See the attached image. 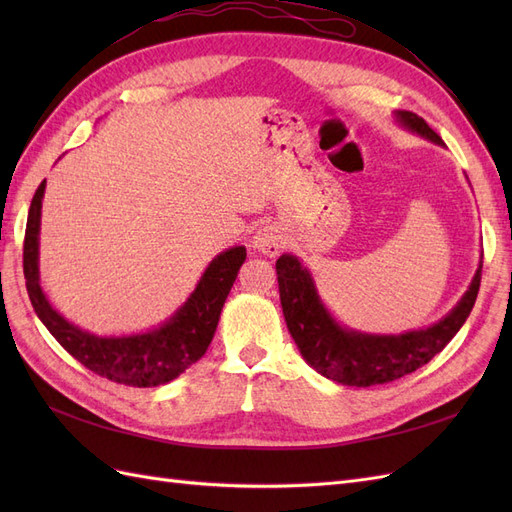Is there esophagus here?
<instances>
[{
	"instance_id": "34e87169",
	"label": "esophagus",
	"mask_w": 512,
	"mask_h": 512,
	"mask_svg": "<svg viewBox=\"0 0 512 512\" xmlns=\"http://www.w3.org/2000/svg\"><path fill=\"white\" fill-rule=\"evenodd\" d=\"M286 245L284 232L277 226H262L254 235V247L265 256H277Z\"/></svg>"
}]
</instances>
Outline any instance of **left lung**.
I'll list each match as a JSON object with an SVG mask.
<instances>
[{
  "label": "left lung",
  "mask_w": 512,
  "mask_h": 512,
  "mask_svg": "<svg viewBox=\"0 0 512 512\" xmlns=\"http://www.w3.org/2000/svg\"><path fill=\"white\" fill-rule=\"evenodd\" d=\"M397 121L427 141L444 145L442 138L416 113L399 111ZM480 269L483 265H478L461 301L440 322L401 335H371L344 329L329 314L318 297L312 275L297 256L284 254L275 262L286 327L294 344L318 374L346 386L393 382L412 374L442 352L472 312L480 288Z\"/></svg>",
  "instance_id": "1"
}]
</instances>
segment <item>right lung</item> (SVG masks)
<instances>
[{
    "instance_id": "right-lung-1",
    "label": "right lung",
    "mask_w": 512,
    "mask_h": 512,
    "mask_svg": "<svg viewBox=\"0 0 512 512\" xmlns=\"http://www.w3.org/2000/svg\"><path fill=\"white\" fill-rule=\"evenodd\" d=\"M44 185L46 181L38 185L32 198L23 243L25 286L44 327L76 361L111 382L149 389L181 376L211 344L228 292L245 262V247H230L215 256L190 299L162 327L136 335L98 337L61 316L40 286L38 241Z\"/></svg>"
}]
</instances>
